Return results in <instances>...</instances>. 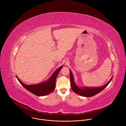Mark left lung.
Returning a JSON list of instances; mask_svg holds the SVG:
<instances>
[{
  "mask_svg": "<svg viewBox=\"0 0 126 126\" xmlns=\"http://www.w3.org/2000/svg\"><path fill=\"white\" fill-rule=\"evenodd\" d=\"M70 82L71 87L72 90L76 94L86 97H91L96 95L99 93L101 92L102 90L109 85L110 82L112 81L113 76L112 77L110 81L105 85L101 87H79L75 84L74 80V76L70 70Z\"/></svg>",
  "mask_w": 126,
  "mask_h": 126,
  "instance_id": "8db88e82",
  "label": "left lung"
}]
</instances>
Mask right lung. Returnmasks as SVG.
Listing matches in <instances>:
<instances>
[{
    "label": "right lung",
    "mask_w": 126,
    "mask_h": 126,
    "mask_svg": "<svg viewBox=\"0 0 126 126\" xmlns=\"http://www.w3.org/2000/svg\"><path fill=\"white\" fill-rule=\"evenodd\" d=\"M62 67L63 66H61L56 69L48 80L37 84L30 85H26L20 80V79L16 76L19 83L27 90L36 96H43L49 94L54 90L56 78Z\"/></svg>",
    "instance_id": "right-lung-1"
}]
</instances>
